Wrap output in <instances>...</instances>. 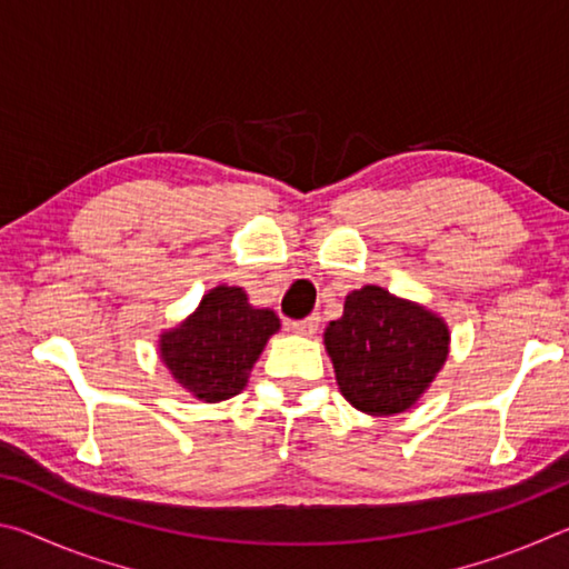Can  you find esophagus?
I'll list each match as a JSON object with an SVG mask.
<instances>
[{"mask_svg":"<svg viewBox=\"0 0 569 569\" xmlns=\"http://www.w3.org/2000/svg\"><path fill=\"white\" fill-rule=\"evenodd\" d=\"M319 323H321V316L313 313L303 321H291L288 323V329H291L293 333H301V336H313L316 331H319Z\"/></svg>","mask_w":569,"mask_h":569,"instance_id":"esophagus-1","label":"esophagus"}]
</instances>
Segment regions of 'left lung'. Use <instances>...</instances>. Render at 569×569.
<instances>
[{"label":"left lung","mask_w":569,"mask_h":569,"mask_svg":"<svg viewBox=\"0 0 569 569\" xmlns=\"http://www.w3.org/2000/svg\"><path fill=\"white\" fill-rule=\"evenodd\" d=\"M339 389L371 417L417 403L447 361L449 329L437 313L379 286L346 296L343 316L323 331Z\"/></svg>","instance_id":"1"}]
</instances>
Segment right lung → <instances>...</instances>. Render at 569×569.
Here are the masks:
<instances>
[{
    "mask_svg": "<svg viewBox=\"0 0 569 569\" xmlns=\"http://www.w3.org/2000/svg\"><path fill=\"white\" fill-rule=\"evenodd\" d=\"M281 329L271 308H253L238 286H218L186 321L160 336V359L182 389L203 401L243 391L266 341Z\"/></svg>",
    "mask_w": 569,
    "mask_h": 569,
    "instance_id": "1",
    "label": "right lung"
}]
</instances>
